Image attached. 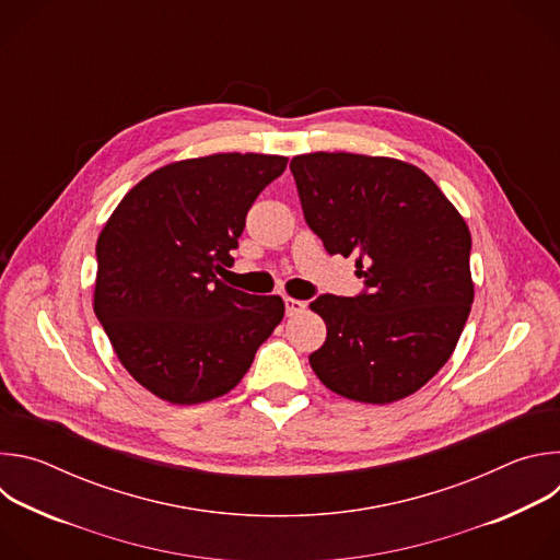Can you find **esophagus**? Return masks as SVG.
<instances>
[{
	"label": "esophagus",
	"instance_id": "1",
	"mask_svg": "<svg viewBox=\"0 0 560 560\" xmlns=\"http://www.w3.org/2000/svg\"><path fill=\"white\" fill-rule=\"evenodd\" d=\"M303 310H305V301L285 296V314H288V316H296V314H301Z\"/></svg>",
	"mask_w": 560,
	"mask_h": 560
}]
</instances>
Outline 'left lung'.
Instances as JSON below:
<instances>
[{"mask_svg":"<svg viewBox=\"0 0 560 560\" xmlns=\"http://www.w3.org/2000/svg\"><path fill=\"white\" fill-rule=\"evenodd\" d=\"M303 217L330 255H357L365 292L310 303L326 343L310 365L328 389L385 406L452 357L474 301L465 219L417 166L392 156L310 152L290 162Z\"/></svg>","mask_w":560,"mask_h":560,"instance_id":"1","label":"left lung"}]
</instances>
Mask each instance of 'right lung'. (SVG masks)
Masks as SVG:
<instances>
[{"label": "right lung", "mask_w": 560, "mask_h": 560, "mask_svg": "<svg viewBox=\"0 0 560 560\" xmlns=\"http://www.w3.org/2000/svg\"><path fill=\"white\" fill-rule=\"evenodd\" d=\"M285 164L257 152L184 159L143 177L106 221L93 307L121 365L162 401L228 394L281 324V296L246 294L219 275Z\"/></svg>", "instance_id": "right-lung-1"}]
</instances>
